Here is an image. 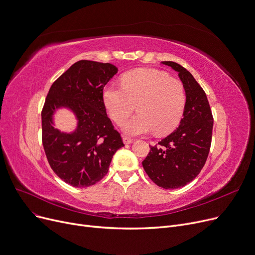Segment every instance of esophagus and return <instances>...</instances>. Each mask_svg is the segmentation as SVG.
<instances>
[{
	"label": "esophagus",
	"instance_id": "1",
	"mask_svg": "<svg viewBox=\"0 0 255 255\" xmlns=\"http://www.w3.org/2000/svg\"><path fill=\"white\" fill-rule=\"evenodd\" d=\"M123 141L125 144H128V143H131L133 141V139L129 136H123Z\"/></svg>",
	"mask_w": 255,
	"mask_h": 255
}]
</instances>
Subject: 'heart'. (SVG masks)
<instances>
[{
    "instance_id": "obj_1",
    "label": "heart",
    "mask_w": 255,
    "mask_h": 255,
    "mask_svg": "<svg viewBox=\"0 0 255 255\" xmlns=\"http://www.w3.org/2000/svg\"><path fill=\"white\" fill-rule=\"evenodd\" d=\"M121 85L107 86L103 102L118 125L136 107L138 114L123 125L127 134L139 135L153 130L156 135H163L178 126L186 103L185 88L180 80L156 69L140 68L124 74Z\"/></svg>"
}]
</instances>
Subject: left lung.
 Masks as SVG:
<instances>
[{
    "instance_id": "8db88e82",
    "label": "left lung",
    "mask_w": 255,
    "mask_h": 255,
    "mask_svg": "<svg viewBox=\"0 0 255 255\" xmlns=\"http://www.w3.org/2000/svg\"><path fill=\"white\" fill-rule=\"evenodd\" d=\"M162 64L176 70L186 92L180 126L158 144L150 145L142 161L150 179L164 189H177L193 181L203 169L211 148L214 119L207 95L193 75L180 64Z\"/></svg>"
}]
</instances>
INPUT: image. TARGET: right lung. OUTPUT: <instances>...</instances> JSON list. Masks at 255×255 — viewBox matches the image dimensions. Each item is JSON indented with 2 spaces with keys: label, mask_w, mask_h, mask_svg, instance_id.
Wrapping results in <instances>:
<instances>
[{
  "label": "right lung",
  "mask_w": 255,
  "mask_h": 255,
  "mask_svg": "<svg viewBox=\"0 0 255 255\" xmlns=\"http://www.w3.org/2000/svg\"><path fill=\"white\" fill-rule=\"evenodd\" d=\"M117 72L110 63L78 61L51 85L46 96L41 121L47 161L60 179L77 188L104 178L114 154L124 146L103 102V89ZM62 106L69 107L79 120L70 135L52 126V114Z\"/></svg>",
  "instance_id": "obj_1"
}]
</instances>
